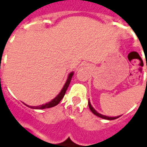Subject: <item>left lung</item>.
Returning <instances> with one entry per match:
<instances>
[{"mask_svg":"<svg viewBox=\"0 0 147 147\" xmlns=\"http://www.w3.org/2000/svg\"><path fill=\"white\" fill-rule=\"evenodd\" d=\"M88 106H89V108L90 110H91V111L94 114H95L96 116L99 117H100V118H103V119H106V120H115V119L118 118L120 116H117V117H107V116H105V115H102V114H99V113H98V112L95 111V110L94 109V107H92V105H91V103H90L89 100H88Z\"/></svg>","mask_w":147,"mask_h":147,"instance_id":"left-lung-1","label":"left lung"}]
</instances>
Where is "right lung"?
<instances>
[{
  "instance_id": "1",
  "label": "right lung",
  "mask_w": 147,
  "mask_h": 147,
  "mask_svg": "<svg viewBox=\"0 0 147 147\" xmlns=\"http://www.w3.org/2000/svg\"><path fill=\"white\" fill-rule=\"evenodd\" d=\"M73 72H71V73L69 75V77L67 78V81L65 85L63 86L62 88V91L60 92V93L58 94L57 96L55 97L54 99L51 100L50 102H48L47 104H45V105H40V106H36V107H33V106H28V105H26V106H28L29 107H30V108H33V109H45V108H49V107H53L55 105H57L61 101L63 97H64L65 94V92H66V90L69 87V84H70V82H71V77L73 76Z\"/></svg>"
}]
</instances>
